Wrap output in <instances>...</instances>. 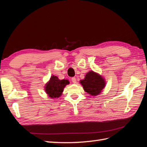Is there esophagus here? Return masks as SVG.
Masks as SVG:
<instances>
[{"label": "esophagus", "instance_id": "esophagus-1", "mask_svg": "<svg viewBox=\"0 0 147 147\" xmlns=\"http://www.w3.org/2000/svg\"><path fill=\"white\" fill-rule=\"evenodd\" d=\"M72 82L74 83H76V82H77V80H76V78L75 77H72Z\"/></svg>", "mask_w": 147, "mask_h": 147}]
</instances>
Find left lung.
<instances>
[{"label":"left lung","mask_w":147,"mask_h":147,"mask_svg":"<svg viewBox=\"0 0 147 147\" xmlns=\"http://www.w3.org/2000/svg\"><path fill=\"white\" fill-rule=\"evenodd\" d=\"M84 90L91 96H97L101 92L105 86L104 78L93 71L86 74L85 78L80 81Z\"/></svg>","instance_id":"1"}]
</instances>
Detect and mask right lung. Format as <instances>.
I'll return each instance as SVG.
<instances>
[{
    "instance_id": "1",
    "label": "right lung",
    "mask_w": 147,
    "mask_h": 147,
    "mask_svg": "<svg viewBox=\"0 0 147 147\" xmlns=\"http://www.w3.org/2000/svg\"><path fill=\"white\" fill-rule=\"evenodd\" d=\"M68 84H69V82L67 80H60L56 76H52L50 81L46 84V92L51 98L59 97L62 94L64 88Z\"/></svg>"
}]
</instances>
